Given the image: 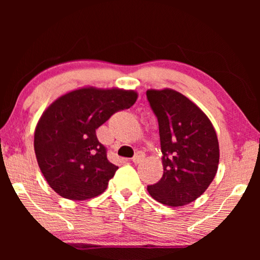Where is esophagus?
<instances>
[{
	"label": "esophagus",
	"instance_id": "34e87169",
	"mask_svg": "<svg viewBox=\"0 0 260 260\" xmlns=\"http://www.w3.org/2000/svg\"><path fill=\"white\" fill-rule=\"evenodd\" d=\"M144 158V154L142 151H137L136 154H135V156L133 157V162L135 163V165H138L142 159Z\"/></svg>",
	"mask_w": 260,
	"mask_h": 260
}]
</instances>
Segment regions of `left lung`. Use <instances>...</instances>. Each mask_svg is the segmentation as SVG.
I'll return each instance as SVG.
<instances>
[{
	"label": "left lung",
	"instance_id": "left-lung-1",
	"mask_svg": "<svg viewBox=\"0 0 260 260\" xmlns=\"http://www.w3.org/2000/svg\"><path fill=\"white\" fill-rule=\"evenodd\" d=\"M158 122L163 176L148 186L156 201L179 207L197 200L214 179L219 142L208 117L174 90L147 91Z\"/></svg>",
	"mask_w": 260,
	"mask_h": 260
}]
</instances>
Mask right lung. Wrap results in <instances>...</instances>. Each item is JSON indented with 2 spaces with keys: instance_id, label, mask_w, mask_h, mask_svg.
<instances>
[{
  "instance_id": "obj_1",
  "label": "right lung",
  "mask_w": 260,
  "mask_h": 260,
  "mask_svg": "<svg viewBox=\"0 0 260 260\" xmlns=\"http://www.w3.org/2000/svg\"><path fill=\"white\" fill-rule=\"evenodd\" d=\"M136 99L135 91L86 87L69 92L46 110L35 129L34 150L55 193L87 200L106 189L118 167L108 159L95 130Z\"/></svg>"
}]
</instances>
